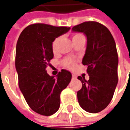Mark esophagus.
I'll return each mask as SVG.
<instances>
[{
	"label": "esophagus",
	"instance_id": "34e87169",
	"mask_svg": "<svg viewBox=\"0 0 130 130\" xmlns=\"http://www.w3.org/2000/svg\"><path fill=\"white\" fill-rule=\"evenodd\" d=\"M72 79H77V76H76V75H74V74H72Z\"/></svg>",
	"mask_w": 130,
	"mask_h": 130
}]
</instances>
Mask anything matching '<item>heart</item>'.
<instances>
[{"mask_svg": "<svg viewBox=\"0 0 130 130\" xmlns=\"http://www.w3.org/2000/svg\"><path fill=\"white\" fill-rule=\"evenodd\" d=\"M83 35H81V34H75V35H73L72 40H74V39H76V38H80V37H83ZM57 42H58V39L55 40L53 41V49H55ZM64 64H65L66 66L69 67H72L74 66V60L71 59V58H68V59H66V60L64 61Z\"/></svg>", "mask_w": 130, "mask_h": 130, "instance_id": "1", "label": "heart"}]
</instances>
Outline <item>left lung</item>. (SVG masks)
Here are the masks:
<instances>
[{
    "label": "left lung",
    "mask_w": 130,
    "mask_h": 130,
    "mask_svg": "<svg viewBox=\"0 0 130 130\" xmlns=\"http://www.w3.org/2000/svg\"><path fill=\"white\" fill-rule=\"evenodd\" d=\"M72 32L87 37L83 58L87 65L89 79L78 77L83 87L77 92L79 104L89 113H98L107 107L118 83V59L116 43L110 31L100 23L85 22L73 27Z\"/></svg>",
    "instance_id": "1"
}]
</instances>
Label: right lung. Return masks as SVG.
I'll list each match as a JSON object with an SVG mask.
<instances>
[{"instance_id":"obj_1","label":"right lung","mask_w":130,"mask_h":130,"mask_svg":"<svg viewBox=\"0 0 130 130\" xmlns=\"http://www.w3.org/2000/svg\"><path fill=\"white\" fill-rule=\"evenodd\" d=\"M34 24L23 30L16 47L15 67L19 86L29 106L35 112L51 116L60 107V94L72 79V74L62 69L51 77L45 68L53 58V42L70 29Z\"/></svg>"}]
</instances>
